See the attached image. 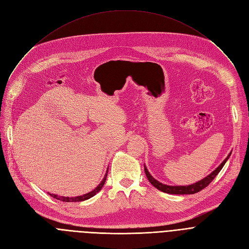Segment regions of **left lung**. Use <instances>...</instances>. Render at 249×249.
<instances>
[{
	"mask_svg": "<svg viewBox=\"0 0 249 249\" xmlns=\"http://www.w3.org/2000/svg\"><path fill=\"white\" fill-rule=\"evenodd\" d=\"M229 158V155H228ZM227 159H225V160L222 162L215 171L211 174L209 175L208 177H206L205 178H203L202 180L196 182V184L194 185H190V186H180V187H177V186H167V185H163L161 184V182L158 181L156 179H154L151 175L148 173L147 168L144 167V171H145V175L148 178V180L151 182V185L154 186L156 189L161 191V192H164V193H167V194H175V195H193V194H196L198 193L200 191H202L203 189H205L208 185H210V182L215 178V177L220 173V171L222 169V167L224 166V164L226 163L227 161Z\"/></svg>",
	"mask_w": 249,
	"mask_h": 249,
	"instance_id": "left-lung-1",
	"label": "left lung"
}]
</instances>
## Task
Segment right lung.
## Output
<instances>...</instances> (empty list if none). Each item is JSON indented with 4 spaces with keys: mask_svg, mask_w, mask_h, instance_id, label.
Here are the masks:
<instances>
[{
    "mask_svg": "<svg viewBox=\"0 0 249 249\" xmlns=\"http://www.w3.org/2000/svg\"><path fill=\"white\" fill-rule=\"evenodd\" d=\"M106 178H107V175L105 176L104 179L101 181V184H100L94 191H91V192H89V193H88V194H86V195L80 196V197L69 198V197H59V196H56V195H54V194H49V195L51 196L52 198H54V199H56V200H60V201H62V202H82V201H85V200H88V199H89V198H91V197H94V196H95L97 193H99V192L101 191V189L103 188V186H104V184H105V181H106Z\"/></svg>",
    "mask_w": 249,
    "mask_h": 249,
    "instance_id": "1",
    "label": "right lung"
}]
</instances>
